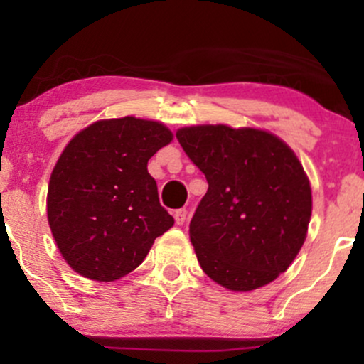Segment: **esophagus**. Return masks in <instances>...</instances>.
Returning a JSON list of instances; mask_svg holds the SVG:
<instances>
[{
	"mask_svg": "<svg viewBox=\"0 0 364 364\" xmlns=\"http://www.w3.org/2000/svg\"><path fill=\"white\" fill-rule=\"evenodd\" d=\"M186 215H188V210L186 208H178L176 212H174V220H176L178 225H183L186 220Z\"/></svg>",
	"mask_w": 364,
	"mask_h": 364,
	"instance_id": "34e87169",
	"label": "esophagus"
}]
</instances>
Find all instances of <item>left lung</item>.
Wrapping results in <instances>:
<instances>
[{"instance_id":"8db88e82","label":"left lung","mask_w":364,"mask_h":364,"mask_svg":"<svg viewBox=\"0 0 364 364\" xmlns=\"http://www.w3.org/2000/svg\"><path fill=\"white\" fill-rule=\"evenodd\" d=\"M176 139L208 183L190 223L203 272L231 291L286 272L311 217L310 181L294 152L272 133L225 124L181 128Z\"/></svg>"}]
</instances>
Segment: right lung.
Returning a JSON list of instances; mask_svg holds the SVG:
<instances>
[{"label": "right lung", "mask_w": 364, "mask_h": 364, "mask_svg": "<svg viewBox=\"0 0 364 364\" xmlns=\"http://www.w3.org/2000/svg\"><path fill=\"white\" fill-rule=\"evenodd\" d=\"M171 140L162 123L127 116L92 123L66 145L49 179L48 220L75 272L116 281L173 228L147 171L149 159Z\"/></svg>", "instance_id": "right-lung-1"}]
</instances>
